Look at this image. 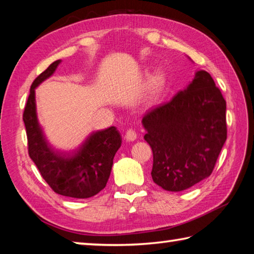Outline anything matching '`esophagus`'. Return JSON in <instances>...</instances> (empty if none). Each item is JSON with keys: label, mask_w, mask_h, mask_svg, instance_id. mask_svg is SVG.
<instances>
[{"label": "esophagus", "mask_w": 254, "mask_h": 254, "mask_svg": "<svg viewBox=\"0 0 254 254\" xmlns=\"http://www.w3.org/2000/svg\"><path fill=\"white\" fill-rule=\"evenodd\" d=\"M126 139L127 141H134L136 139V132L133 128H128L126 133Z\"/></svg>", "instance_id": "1"}]
</instances>
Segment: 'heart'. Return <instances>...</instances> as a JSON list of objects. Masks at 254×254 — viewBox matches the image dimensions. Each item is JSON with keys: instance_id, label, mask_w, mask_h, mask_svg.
I'll return each mask as SVG.
<instances>
[{"instance_id": "heart-1", "label": "heart", "mask_w": 254, "mask_h": 254, "mask_svg": "<svg viewBox=\"0 0 254 254\" xmlns=\"http://www.w3.org/2000/svg\"><path fill=\"white\" fill-rule=\"evenodd\" d=\"M165 83H166L165 75L160 71L154 72V74L150 77V80L148 84L147 98H145L149 104H152V103L157 102V100L162 92Z\"/></svg>"}]
</instances>
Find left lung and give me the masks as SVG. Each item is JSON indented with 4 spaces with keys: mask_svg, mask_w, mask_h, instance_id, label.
Masks as SVG:
<instances>
[{
    "mask_svg": "<svg viewBox=\"0 0 254 254\" xmlns=\"http://www.w3.org/2000/svg\"><path fill=\"white\" fill-rule=\"evenodd\" d=\"M226 102L207 71L186 89L149 110L144 140L153 152L151 176L169 191L185 190L213 173L227 137Z\"/></svg>",
    "mask_w": 254,
    "mask_h": 254,
    "instance_id": "8db88e82",
    "label": "left lung"
}]
</instances>
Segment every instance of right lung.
Here are the masks:
<instances>
[{"label": "right lung", "instance_id": "1", "mask_svg": "<svg viewBox=\"0 0 254 254\" xmlns=\"http://www.w3.org/2000/svg\"><path fill=\"white\" fill-rule=\"evenodd\" d=\"M59 63L60 60H56L51 64L33 80L30 88L23 112L28 152L55 192L72 198H88L106 186L122 137L117 127H111L92 133L74 152L59 151L48 144L37 120L34 88L54 74Z\"/></svg>", "mask_w": 254, "mask_h": 254}]
</instances>
